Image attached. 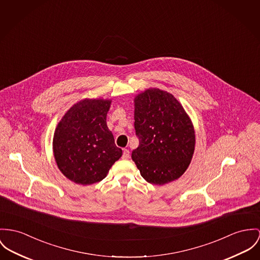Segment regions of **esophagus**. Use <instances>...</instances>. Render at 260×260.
Here are the masks:
<instances>
[{"label": "esophagus", "instance_id": "34e87169", "mask_svg": "<svg viewBox=\"0 0 260 260\" xmlns=\"http://www.w3.org/2000/svg\"><path fill=\"white\" fill-rule=\"evenodd\" d=\"M129 150L128 149H123V152H122V158L123 159H128L129 158Z\"/></svg>", "mask_w": 260, "mask_h": 260}]
</instances>
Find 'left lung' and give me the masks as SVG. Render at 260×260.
I'll list each match as a JSON object with an SVG mask.
<instances>
[{
	"label": "left lung",
	"instance_id": "left-lung-1",
	"mask_svg": "<svg viewBox=\"0 0 260 260\" xmlns=\"http://www.w3.org/2000/svg\"><path fill=\"white\" fill-rule=\"evenodd\" d=\"M135 128L140 144L133 150L141 176L164 185L188 168L195 149L192 121L173 95L147 89L135 98Z\"/></svg>",
	"mask_w": 260,
	"mask_h": 260
}]
</instances>
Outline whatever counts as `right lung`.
<instances>
[{
	"mask_svg": "<svg viewBox=\"0 0 260 260\" xmlns=\"http://www.w3.org/2000/svg\"><path fill=\"white\" fill-rule=\"evenodd\" d=\"M111 100L85 99L61 119L53 137V153L62 174L91 185L104 179L122 151L107 126Z\"/></svg>",
	"mask_w": 260,
	"mask_h": 260,
	"instance_id": "obj_1",
	"label": "right lung"
}]
</instances>
